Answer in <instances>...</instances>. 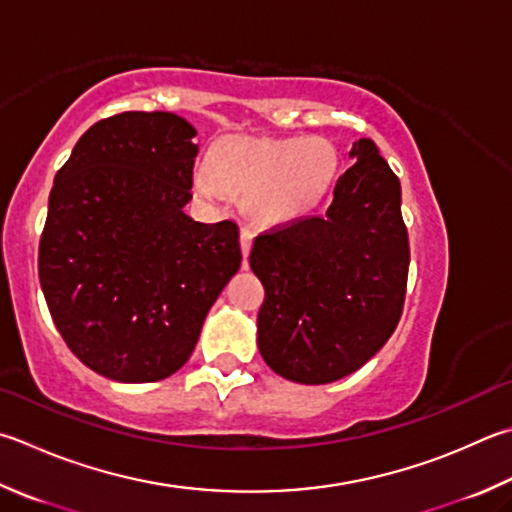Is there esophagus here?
<instances>
[{"label": "esophagus", "instance_id": "1", "mask_svg": "<svg viewBox=\"0 0 512 512\" xmlns=\"http://www.w3.org/2000/svg\"><path fill=\"white\" fill-rule=\"evenodd\" d=\"M253 237L255 232L250 228H241V235H239V241H241V255H244V266H246V257L250 253V248H253Z\"/></svg>", "mask_w": 512, "mask_h": 512}]
</instances>
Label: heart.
I'll use <instances>...</instances> for the list:
<instances>
[{
    "label": "heart",
    "instance_id": "obj_1",
    "mask_svg": "<svg viewBox=\"0 0 512 512\" xmlns=\"http://www.w3.org/2000/svg\"><path fill=\"white\" fill-rule=\"evenodd\" d=\"M338 163L336 147L318 136H235L217 147L210 163L194 170V185L210 199L237 192L257 224L286 226L324 199Z\"/></svg>",
    "mask_w": 512,
    "mask_h": 512
}]
</instances>
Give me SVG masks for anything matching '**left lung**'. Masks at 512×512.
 I'll return each instance as SVG.
<instances>
[{
    "mask_svg": "<svg viewBox=\"0 0 512 512\" xmlns=\"http://www.w3.org/2000/svg\"><path fill=\"white\" fill-rule=\"evenodd\" d=\"M322 217L262 232L250 268L264 284L259 353L275 374L324 385L360 369L403 313L410 241L401 181L369 138L353 143Z\"/></svg>",
    "mask_w": 512,
    "mask_h": 512,
    "instance_id": "8db88e82",
    "label": "left lung"
}]
</instances>
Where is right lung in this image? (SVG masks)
Wrapping results in <instances>:
<instances>
[{
  "label": "right lung",
  "mask_w": 512,
  "mask_h": 512,
  "mask_svg": "<svg viewBox=\"0 0 512 512\" xmlns=\"http://www.w3.org/2000/svg\"><path fill=\"white\" fill-rule=\"evenodd\" d=\"M194 136L170 111H125L91 125L55 174L37 255L42 291L67 347L118 383L179 371L239 271L237 224L183 212Z\"/></svg>",
  "instance_id": "add662e5"
}]
</instances>
